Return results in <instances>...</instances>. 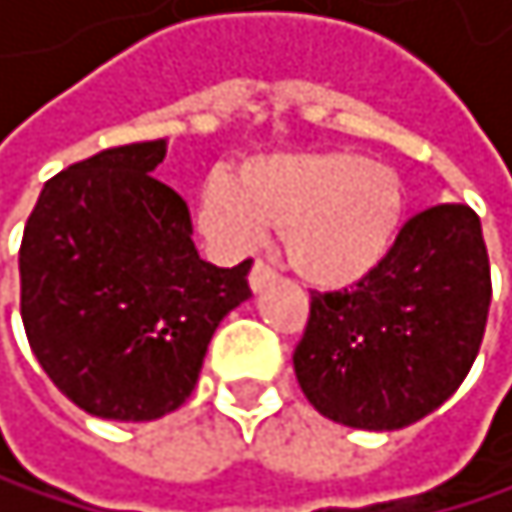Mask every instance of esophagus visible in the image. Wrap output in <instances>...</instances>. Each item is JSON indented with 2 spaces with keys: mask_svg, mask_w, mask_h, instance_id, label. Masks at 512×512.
I'll use <instances>...</instances> for the list:
<instances>
[{
  "mask_svg": "<svg viewBox=\"0 0 512 512\" xmlns=\"http://www.w3.org/2000/svg\"><path fill=\"white\" fill-rule=\"evenodd\" d=\"M276 276H279V273H276L267 261H254V267H251V273H248V282H251L254 291H261V288H267Z\"/></svg>",
  "mask_w": 512,
  "mask_h": 512,
  "instance_id": "34e87169",
  "label": "esophagus"
}]
</instances>
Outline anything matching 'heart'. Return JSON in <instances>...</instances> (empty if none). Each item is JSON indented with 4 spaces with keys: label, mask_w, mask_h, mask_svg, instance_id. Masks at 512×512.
Wrapping results in <instances>:
<instances>
[{
    "label": "heart",
    "mask_w": 512,
    "mask_h": 512,
    "mask_svg": "<svg viewBox=\"0 0 512 512\" xmlns=\"http://www.w3.org/2000/svg\"><path fill=\"white\" fill-rule=\"evenodd\" d=\"M405 218V190L390 165L359 153H270L214 171L196 199L199 230L230 254L285 230L291 267L304 279L344 288L378 270Z\"/></svg>",
    "instance_id": "b5f03b06"
}]
</instances>
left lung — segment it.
Wrapping results in <instances>:
<instances>
[{
	"instance_id": "8db88e82",
	"label": "left lung",
	"mask_w": 512,
	"mask_h": 512,
	"mask_svg": "<svg viewBox=\"0 0 512 512\" xmlns=\"http://www.w3.org/2000/svg\"><path fill=\"white\" fill-rule=\"evenodd\" d=\"M491 270L479 214L433 205L353 288L313 291L294 375L319 415L399 430L455 393L479 353Z\"/></svg>"
}]
</instances>
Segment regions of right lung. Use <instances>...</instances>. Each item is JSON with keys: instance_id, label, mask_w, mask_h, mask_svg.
Returning <instances> with one entry per match:
<instances>
[{"instance_id": "1", "label": "right lung", "mask_w": 512, "mask_h": 512, "mask_svg": "<svg viewBox=\"0 0 512 512\" xmlns=\"http://www.w3.org/2000/svg\"><path fill=\"white\" fill-rule=\"evenodd\" d=\"M168 141L82 159L42 187L21 242V319L45 375L107 421L181 408L248 270L199 258L187 202L156 178Z\"/></svg>"}]
</instances>
